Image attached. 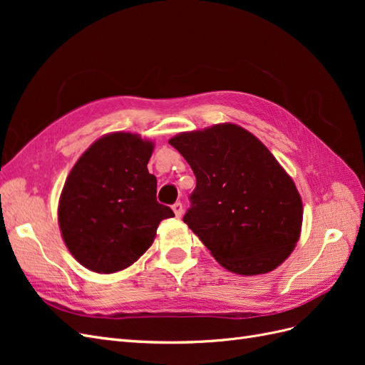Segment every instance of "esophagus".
Segmentation results:
<instances>
[{
  "label": "esophagus",
  "instance_id": "1",
  "mask_svg": "<svg viewBox=\"0 0 365 365\" xmlns=\"http://www.w3.org/2000/svg\"><path fill=\"white\" fill-rule=\"evenodd\" d=\"M172 208H173V212H175V216H176V217H181V216H182L184 208H182V204H181L180 201L175 202V204L172 205Z\"/></svg>",
  "mask_w": 365,
  "mask_h": 365
}]
</instances>
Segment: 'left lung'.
I'll return each instance as SVG.
<instances>
[{
	"label": "left lung",
	"instance_id": "1",
	"mask_svg": "<svg viewBox=\"0 0 365 365\" xmlns=\"http://www.w3.org/2000/svg\"><path fill=\"white\" fill-rule=\"evenodd\" d=\"M196 176L182 220L231 272L275 269L300 237L303 204L291 176L251 132L216 125L169 140Z\"/></svg>",
	"mask_w": 365,
	"mask_h": 365
}]
</instances>
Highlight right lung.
<instances>
[{
    "label": "right lung",
    "mask_w": 365,
    "mask_h": 365,
    "mask_svg": "<svg viewBox=\"0 0 365 365\" xmlns=\"http://www.w3.org/2000/svg\"><path fill=\"white\" fill-rule=\"evenodd\" d=\"M153 145L129 132L102 137L71 169L59 201V227L74 259L96 272L130 267L172 208L157 201L148 170Z\"/></svg>",
    "instance_id": "1"
}]
</instances>
